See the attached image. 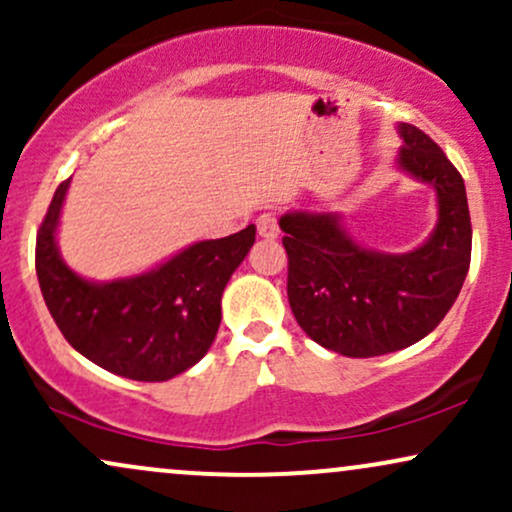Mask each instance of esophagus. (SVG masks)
<instances>
[{"label":"esophagus","instance_id":"esophagus-1","mask_svg":"<svg viewBox=\"0 0 512 512\" xmlns=\"http://www.w3.org/2000/svg\"><path fill=\"white\" fill-rule=\"evenodd\" d=\"M257 233L267 240H274L279 236V219H276L274 211H264V214L257 216Z\"/></svg>","mask_w":512,"mask_h":512}]
</instances>
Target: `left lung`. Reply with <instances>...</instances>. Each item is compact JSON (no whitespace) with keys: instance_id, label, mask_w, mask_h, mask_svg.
I'll return each instance as SVG.
<instances>
[{"instance_id":"left-lung-1","label":"left lung","mask_w":512,"mask_h":512,"mask_svg":"<svg viewBox=\"0 0 512 512\" xmlns=\"http://www.w3.org/2000/svg\"><path fill=\"white\" fill-rule=\"evenodd\" d=\"M399 137L397 166L438 195V223L421 248L402 255L363 248L339 214L293 211L279 219L293 315L313 342L342 356H383L424 339L469 272L472 221L462 175L419 127L402 122Z\"/></svg>"}]
</instances>
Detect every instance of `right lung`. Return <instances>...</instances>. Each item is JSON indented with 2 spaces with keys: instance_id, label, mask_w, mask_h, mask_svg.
<instances>
[{
  "instance_id": "right-lung-1",
  "label": "right lung",
  "mask_w": 512,
  "mask_h": 512,
  "mask_svg": "<svg viewBox=\"0 0 512 512\" xmlns=\"http://www.w3.org/2000/svg\"><path fill=\"white\" fill-rule=\"evenodd\" d=\"M69 180L57 187L35 240V272L52 320L69 344L110 373L163 383L214 344L221 296L255 243V226L199 240L151 272L96 284L62 262L55 231Z\"/></svg>"
}]
</instances>
